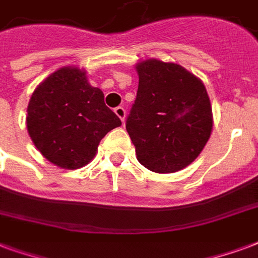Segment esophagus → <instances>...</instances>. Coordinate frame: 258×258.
<instances>
[{
  "instance_id": "obj_1",
  "label": "esophagus",
  "mask_w": 258,
  "mask_h": 258,
  "mask_svg": "<svg viewBox=\"0 0 258 258\" xmlns=\"http://www.w3.org/2000/svg\"><path fill=\"white\" fill-rule=\"evenodd\" d=\"M114 113L117 114L118 118H119L122 122L125 121V117H126V110L122 107V106H118V107L114 108Z\"/></svg>"
}]
</instances>
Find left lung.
<instances>
[{"instance_id": "1", "label": "left lung", "mask_w": 258, "mask_h": 258, "mask_svg": "<svg viewBox=\"0 0 258 258\" xmlns=\"http://www.w3.org/2000/svg\"><path fill=\"white\" fill-rule=\"evenodd\" d=\"M139 90L126 118L137 160L159 174L179 171L210 140L212 107L203 81L174 62L136 65Z\"/></svg>"}]
</instances>
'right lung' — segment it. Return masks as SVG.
<instances>
[{"label": "right lung", "mask_w": 258, "mask_h": 258, "mask_svg": "<svg viewBox=\"0 0 258 258\" xmlns=\"http://www.w3.org/2000/svg\"><path fill=\"white\" fill-rule=\"evenodd\" d=\"M121 119L90 85L85 71L63 67L40 83L27 108L31 140L48 162L75 170L94 159L98 145Z\"/></svg>", "instance_id": "add662e5"}]
</instances>
